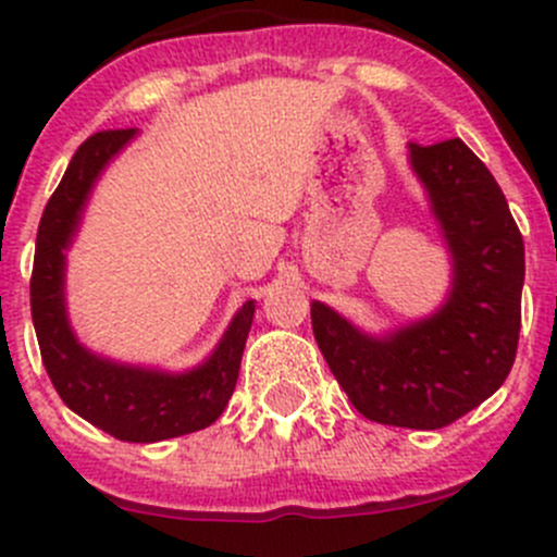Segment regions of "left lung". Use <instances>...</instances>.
I'll return each instance as SVG.
<instances>
[{"label": "left lung", "mask_w": 557, "mask_h": 557, "mask_svg": "<svg viewBox=\"0 0 557 557\" xmlns=\"http://www.w3.org/2000/svg\"><path fill=\"white\" fill-rule=\"evenodd\" d=\"M407 148L450 252L445 301L383 336L312 301V331L363 418L434 431L480 407L512 369L525 247L498 183L460 139Z\"/></svg>", "instance_id": "8db88e82"}]
</instances>
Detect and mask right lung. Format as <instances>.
Instances as JSON below:
<instances>
[{"label": "right lung", "mask_w": 557, "mask_h": 557, "mask_svg": "<svg viewBox=\"0 0 557 557\" xmlns=\"http://www.w3.org/2000/svg\"><path fill=\"white\" fill-rule=\"evenodd\" d=\"M134 137L137 128L99 132L72 156L37 228L32 320L45 372L61 401L115 440L148 445L194 434L221 418L237 385L256 301H245L215 350L185 372L112 361L77 339L66 314V250L75 243L94 185Z\"/></svg>", "instance_id": "1"}]
</instances>
